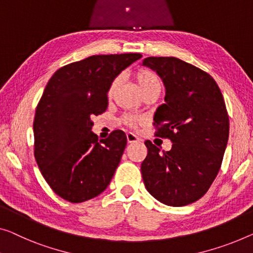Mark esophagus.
I'll return each instance as SVG.
<instances>
[{"instance_id": "34e87169", "label": "esophagus", "mask_w": 253, "mask_h": 253, "mask_svg": "<svg viewBox=\"0 0 253 253\" xmlns=\"http://www.w3.org/2000/svg\"><path fill=\"white\" fill-rule=\"evenodd\" d=\"M126 137H127V142L128 143H134V142H138L139 138L136 136V135L133 134V133H127L126 134Z\"/></svg>"}]
</instances>
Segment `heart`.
Masks as SVG:
<instances>
[{"mask_svg":"<svg viewBox=\"0 0 253 253\" xmlns=\"http://www.w3.org/2000/svg\"><path fill=\"white\" fill-rule=\"evenodd\" d=\"M134 78L137 83L139 89L142 90V93L144 94V95L150 92H153V90L161 89L160 79L152 70L146 69V68H141V69L135 71ZM119 83L120 77H116L112 79L110 85H109L108 87V99L111 100L112 97L115 96L117 89L119 87ZM144 117L136 115H125L123 117V123L130 128H136L137 126L141 125V124L144 123Z\"/></svg>","mask_w":253,"mask_h":253,"instance_id":"b5f03b06","label":"heart"}]
</instances>
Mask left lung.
Instances as JSON below:
<instances>
[{
  "label": "left lung",
  "mask_w": 253,
  "mask_h": 253,
  "mask_svg": "<svg viewBox=\"0 0 253 253\" xmlns=\"http://www.w3.org/2000/svg\"><path fill=\"white\" fill-rule=\"evenodd\" d=\"M143 66L163 78L166 103L157 109L153 125L156 136L172 142L170 151L160 152L145 141L143 182L165 205H190L207 193L223 161L229 134L223 94L208 73L174 56H149Z\"/></svg>",
  "instance_id": "obj_1"
}]
</instances>
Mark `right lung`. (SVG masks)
<instances>
[{"label":"right lung","mask_w":253,"mask_h":253,"mask_svg":"<svg viewBox=\"0 0 253 253\" xmlns=\"http://www.w3.org/2000/svg\"><path fill=\"white\" fill-rule=\"evenodd\" d=\"M141 58L92 55L61 67L48 81L34 119V156L46 183L67 201H87L110 183L127 138L114 130L99 141L92 118L107 110L112 79Z\"/></svg>","instance_id":"obj_1"}]
</instances>
